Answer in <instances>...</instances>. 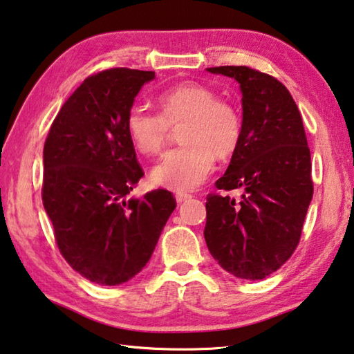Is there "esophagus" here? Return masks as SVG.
<instances>
[{"instance_id": "esophagus-1", "label": "esophagus", "mask_w": 354, "mask_h": 354, "mask_svg": "<svg viewBox=\"0 0 354 354\" xmlns=\"http://www.w3.org/2000/svg\"><path fill=\"white\" fill-rule=\"evenodd\" d=\"M189 198H191V194H188V193H182V191H178V193H176V199H177L178 204H182V202H185V201L189 199Z\"/></svg>"}]
</instances>
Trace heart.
I'll use <instances>...</instances> for the list:
<instances>
[{
  "label": "heart",
  "mask_w": 354,
  "mask_h": 354,
  "mask_svg": "<svg viewBox=\"0 0 354 354\" xmlns=\"http://www.w3.org/2000/svg\"><path fill=\"white\" fill-rule=\"evenodd\" d=\"M158 114L131 106L125 115V131L133 149L152 156L166 146L171 129H178L183 146L167 152L150 172L158 187L185 191L205 180L218 158L239 149L243 119L234 103L196 81H185L156 97Z\"/></svg>",
  "instance_id": "obj_1"
}]
</instances>
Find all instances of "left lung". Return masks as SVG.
Masks as SVG:
<instances>
[{"mask_svg": "<svg viewBox=\"0 0 354 354\" xmlns=\"http://www.w3.org/2000/svg\"><path fill=\"white\" fill-rule=\"evenodd\" d=\"M240 83L241 142L207 196L204 236L213 259L240 279H263L297 249L314 194L303 118L279 80L246 66L210 67Z\"/></svg>", "mask_w": 354, "mask_h": 354, "instance_id": "left-lung-1", "label": "left lung"}]
</instances>
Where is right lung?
Wrapping results in <instances>:
<instances>
[{
  "label": "right lung",
  "instance_id": "1",
  "mask_svg": "<svg viewBox=\"0 0 354 354\" xmlns=\"http://www.w3.org/2000/svg\"><path fill=\"white\" fill-rule=\"evenodd\" d=\"M155 72L114 67L67 98L44 146L42 201L62 257L100 286L136 276L152 256L176 198L153 189L125 199L144 176L125 115Z\"/></svg>",
  "mask_w": 354,
  "mask_h": 354
}]
</instances>
